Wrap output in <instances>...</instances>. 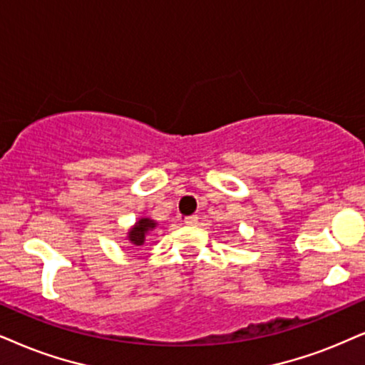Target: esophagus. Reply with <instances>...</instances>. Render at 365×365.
Masks as SVG:
<instances>
[{
  "instance_id": "obj_1",
  "label": "esophagus",
  "mask_w": 365,
  "mask_h": 365,
  "mask_svg": "<svg viewBox=\"0 0 365 365\" xmlns=\"http://www.w3.org/2000/svg\"><path fill=\"white\" fill-rule=\"evenodd\" d=\"M187 225H195L198 222V217L197 215H188L185 217V220H183Z\"/></svg>"
}]
</instances>
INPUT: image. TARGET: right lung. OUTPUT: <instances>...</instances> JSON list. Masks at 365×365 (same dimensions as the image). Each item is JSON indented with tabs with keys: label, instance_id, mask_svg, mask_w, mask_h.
Returning a JSON list of instances; mask_svg holds the SVG:
<instances>
[{
	"label": "right lung",
	"instance_id": "add662e5",
	"mask_svg": "<svg viewBox=\"0 0 365 365\" xmlns=\"http://www.w3.org/2000/svg\"><path fill=\"white\" fill-rule=\"evenodd\" d=\"M155 227H156L155 220L148 219V217H143V219L138 220V222L129 229L128 241L131 242L133 246H143V244H145L146 234H148L150 230H153Z\"/></svg>",
	"mask_w": 365,
	"mask_h": 365
}]
</instances>
